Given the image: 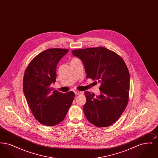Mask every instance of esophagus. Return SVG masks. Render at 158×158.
<instances>
[{
    "instance_id": "34e87169",
    "label": "esophagus",
    "mask_w": 158,
    "mask_h": 158,
    "mask_svg": "<svg viewBox=\"0 0 158 158\" xmlns=\"http://www.w3.org/2000/svg\"><path fill=\"white\" fill-rule=\"evenodd\" d=\"M83 93L82 92H79V91H75V94L76 95H82Z\"/></svg>"
}]
</instances>
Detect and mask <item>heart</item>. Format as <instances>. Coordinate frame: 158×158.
Instances as JSON below:
<instances>
[{
  "label": "heart",
  "mask_w": 158,
  "mask_h": 158,
  "mask_svg": "<svg viewBox=\"0 0 158 158\" xmlns=\"http://www.w3.org/2000/svg\"><path fill=\"white\" fill-rule=\"evenodd\" d=\"M73 60H76V59H73Z\"/></svg>",
  "instance_id": "1"
}]
</instances>
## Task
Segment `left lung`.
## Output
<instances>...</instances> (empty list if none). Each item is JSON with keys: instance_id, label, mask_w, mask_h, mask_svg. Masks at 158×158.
<instances>
[{"instance_id": "1", "label": "left lung", "mask_w": 158, "mask_h": 158, "mask_svg": "<svg viewBox=\"0 0 158 158\" xmlns=\"http://www.w3.org/2000/svg\"><path fill=\"white\" fill-rule=\"evenodd\" d=\"M72 53L82 61L86 77L101 83L99 95L84 92L86 102L83 111L87 120L99 127L112 125L128 101L130 74L125 62L104 47L75 50Z\"/></svg>"}]
</instances>
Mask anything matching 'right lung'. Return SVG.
Here are the masks:
<instances>
[{
  "instance_id": "right-lung-1",
  "label": "right lung",
  "mask_w": 158,
  "mask_h": 158,
  "mask_svg": "<svg viewBox=\"0 0 158 158\" xmlns=\"http://www.w3.org/2000/svg\"><path fill=\"white\" fill-rule=\"evenodd\" d=\"M69 52L50 48L38 54L25 72L23 90L35 118L42 124L53 126L63 120L74 99L75 94L53 91L50 85L56 79L57 64Z\"/></svg>"
}]
</instances>
